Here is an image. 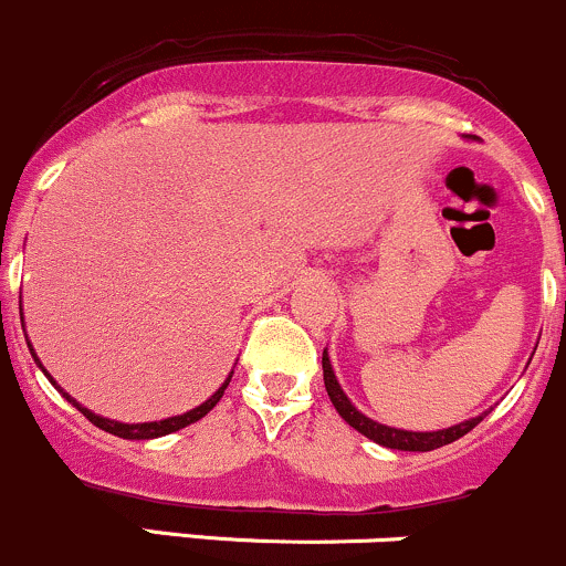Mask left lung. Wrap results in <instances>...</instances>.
<instances>
[{"mask_svg": "<svg viewBox=\"0 0 566 566\" xmlns=\"http://www.w3.org/2000/svg\"><path fill=\"white\" fill-rule=\"evenodd\" d=\"M323 377H325V390H328L336 412L342 415V418L347 420L355 431H360L363 437L374 439V442L382 444V448H390V450L428 453V450H437V448H442V444H450V442H455V439H461L463 433L472 431V428L485 418V415H480V418H472V420H467V423H458L453 428H442V431H426V433L423 431H401V428L374 423L371 418L360 415L358 409L349 403V398L344 396L342 385L336 382V374H333V368H331L328 353H323Z\"/></svg>", "mask_w": 566, "mask_h": 566, "instance_id": "1", "label": "left lung"}]
</instances>
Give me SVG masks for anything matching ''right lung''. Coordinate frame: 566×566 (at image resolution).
<instances>
[{
    "label": "right lung",
    "mask_w": 566,
    "mask_h": 566,
    "mask_svg": "<svg viewBox=\"0 0 566 566\" xmlns=\"http://www.w3.org/2000/svg\"><path fill=\"white\" fill-rule=\"evenodd\" d=\"M34 355V353H32ZM38 360V358H34ZM40 363V360H38ZM45 371V368H43ZM230 377H233V374H230ZM230 377L224 379V385L222 388H219L217 392H213L211 398H208L206 403H200V407H195L192 412H187V415H178V418H168V420H157V423H135V426H129V423H116V420H108V418H99V415H94V412H88L86 407H81L78 401H75V398H70L67 392H64V398H67L70 403H73L75 409H78V412H83V418H88V423H94L97 428H103V431H108V433H113V437H122V439H154V437H165V433H174V431H178V428H184V426H189V423H195V420H200V418H206L208 412H211L213 407H217L219 403V398L224 396V388H228L230 385ZM51 379V377H48ZM53 382V379H51ZM56 385V382H53ZM59 388V385H56Z\"/></svg>",
    "instance_id": "add662e5"
}]
</instances>
